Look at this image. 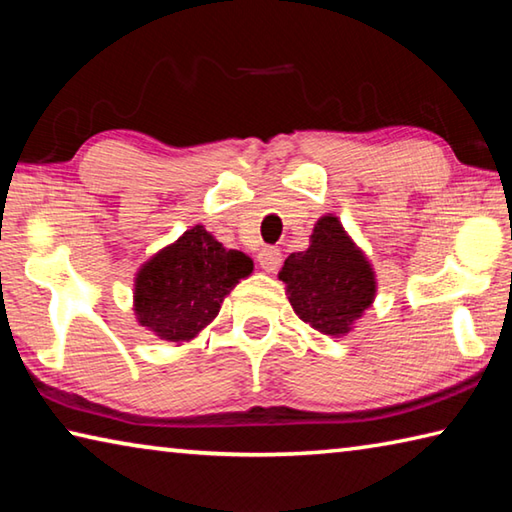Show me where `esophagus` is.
I'll list each match as a JSON object with an SVG mask.
<instances>
[{
  "mask_svg": "<svg viewBox=\"0 0 512 512\" xmlns=\"http://www.w3.org/2000/svg\"><path fill=\"white\" fill-rule=\"evenodd\" d=\"M257 262H259V266L264 268L266 273H275L277 268H280V264H282V253L277 248H273V246H266V248L259 250Z\"/></svg>",
  "mask_w": 512,
  "mask_h": 512,
  "instance_id": "esophagus-1",
  "label": "esophagus"
}]
</instances>
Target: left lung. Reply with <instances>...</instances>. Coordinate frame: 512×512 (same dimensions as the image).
<instances>
[{
    "label": "left lung",
    "mask_w": 512,
    "mask_h": 512,
    "mask_svg": "<svg viewBox=\"0 0 512 512\" xmlns=\"http://www.w3.org/2000/svg\"><path fill=\"white\" fill-rule=\"evenodd\" d=\"M296 314L318 332L345 336L377 293L375 271L334 214L320 216L309 248L291 253L280 271Z\"/></svg>",
    "instance_id": "8db88e82"
}]
</instances>
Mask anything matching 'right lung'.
<instances>
[{"mask_svg":"<svg viewBox=\"0 0 512 512\" xmlns=\"http://www.w3.org/2000/svg\"><path fill=\"white\" fill-rule=\"evenodd\" d=\"M250 273L253 259L241 250L223 248L203 225H194L137 271V323L162 341H192L219 314L223 298Z\"/></svg>","mask_w":512,"mask_h":512,"instance_id":"obj_1","label":"right lung"}]
</instances>
